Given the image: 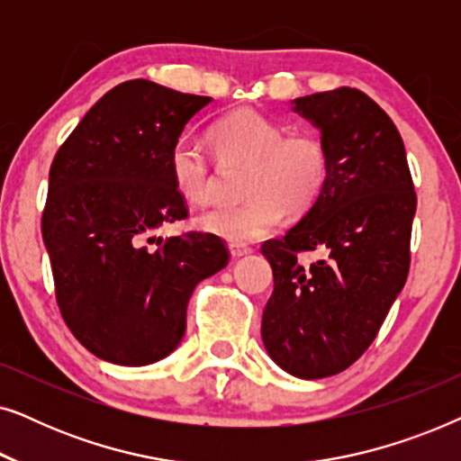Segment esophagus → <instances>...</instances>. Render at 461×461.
<instances>
[{"instance_id": "esophagus-1", "label": "esophagus", "mask_w": 461, "mask_h": 461, "mask_svg": "<svg viewBox=\"0 0 461 461\" xmlns=\"http://www.w3.org/2000/svg\"><path fill=\"white\" fill-rule=\"evenodd\" d=\"M229 251L232 258H243L251 254V249L248 248V245H241V243H229Z\"/></svg>"}]
</instances>
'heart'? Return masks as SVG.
Returning a JSON list of instances; mask_svg holds the SVG:
<instances>
[{
    "mask_svg": "<svg viewBox=\"0 0 461 461\" xmlns=\"http://www.w3.org/2000/svg\"><path fill=\"white\" fill-rule=\"evenodd\" d=\"M285 125L251 109L232 111L210 128V144L222 166H245L239 205L218 207L199 218L207 232L232 243L256 241L279 224L283 210L306 212L330 176V150L312 131H289ZM169 176L176 193L191 205L216 201V176L199 149L178 142L169 150Z\"/></svg>",
    "mask_w": 461,
    "mask_h": 461,
    "instance_id": "heart-1",
    "label": "heart"
}]
</instances>
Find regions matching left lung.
<instances>
[{"label": "left lung", "mask_w": 461, "mask_h": 461, "mask_svg": "<svg viewBox=\"0 0 461 461\" xmlns=\"http://www.w3.org/2000/svg\"><path fill=\"white\" fill-rule=\"evenodd\" d=\"M294 111L321 130L330 176L300 222L262 245L275 279L262 342L287 374L319 380L369 348L405 285L418 197L399 130L367 94L338 87ZM306 250L321 258L308 265Z\"/></svg>", "instance_id": "1"}]
</instances>
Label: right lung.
I'll use <instances>...</instances> for the list:
<instances>
[{"instance_id": "obj_1", "label": "right lung", "mask_w": 461, "mask_h": 461, "mask_svg": "<svg viewBox=\"0 0 461 461\" xmlns=\"http://www.w3.org/2000/svg\"><path fill=\"white\" fill-rule=\"evenodd\" d=\"M212 103L147 79L106 92L50 167L41 235L73 336L104 361L142 367L178 348L199 281L229 264L212 232L161 239L188 216L169 150Z\"/></svg>"}]
</instances>
